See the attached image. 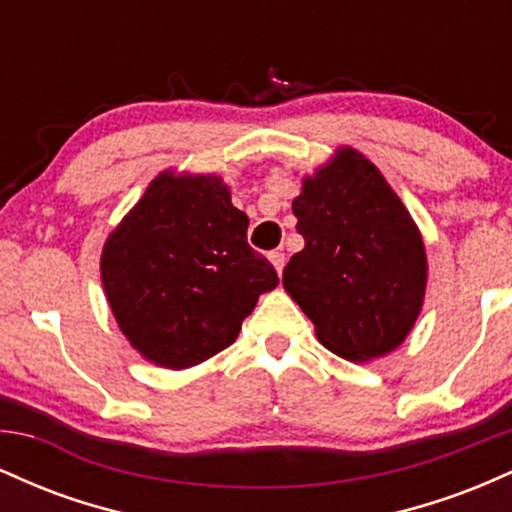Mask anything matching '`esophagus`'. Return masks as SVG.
Listing matches in <instances>:
<instances>
[{
	"mask_svg": "<svg viewBox=\"0 0 512 512\" xmlns=\"http://www.w3.org/2000/svg\"><path fill=\"white\" fill-rule=\"evenodd\" d=\"M269 262L274 264L276 274H281V269H284V264H286V257H284V252H269Z\"/></svg>",
	"mask_w": 512,
	"mask_h": 512,
	"instance_id": "1",
	"label": "esophagus"
}]
</instances>
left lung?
<instances>
[{"mask_svg": "<svg viewBox=\"0 0 512 512\" xmlns=\"http://www.w3.org/2000/svg\"><path fill=\"white\" fill-rule=\"evenodd\" d=\"M305 248L284 267V289L322 346L363 363L407 339L426 296L424 238L378 168L339 146L293 199Z\"/></svg>", "mask_w": 512, "mask_h": 512, "instance_id": "left-lung-1", "label": "left lung"}]
</instances>
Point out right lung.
<instances>
[{"label": "right lung", "instance_id": "1", "mask_svg": "<svg viewBox=\"0 0 512 512\" xmlns=\"http://www.w3.org/2000/svg\"><path fill=\"white\" fill-rule=\"evenodd\" d=\"M248 216L219 175L163 170L103 245L117 327L146 361L182 370L238 339L279 276L248 245Z\"/></svg>", "mask_w": 512, "mask_h": 512}]
</instances>
